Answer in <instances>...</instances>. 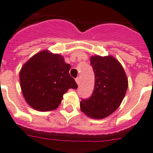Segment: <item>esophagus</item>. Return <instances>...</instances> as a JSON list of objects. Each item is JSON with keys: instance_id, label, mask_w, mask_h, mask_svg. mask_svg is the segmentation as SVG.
<instances>
[{"instance_id": "obj_1", "label": "esophagus", "mask_w": 153, "mask_h": 153, "mask_svg": "<svg viewBox=\"0 0 153 153\" xmlns=\"http://www.w3.org/2000/svg\"><path fill=\"white\" fill-rule=\"evenodd\" d=\"M75 81H76V83L78 84V85H80V82H81V79H80V77H78V78H76V79H75Z\"/></svg>"}]
</instances>
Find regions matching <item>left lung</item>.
<instances>
[{
	"mask_svg": "<svg viewBox=\"0 0 153 153\" xmlns=\"http://www.w3.org/2000/svg\"><path fill=\"white\" fill-rule=\"evenodd\" d=\"M91 65L94 72V88L90 97L82 99L80 107L89 117L103 119L120 105L128 80L120 63L112 56H92Z\"/></svg>",
	"mask_w": 153,
	"mask_h": 153,
	"instance_id": "obj_1",
	"label": "left lung"
}]
</instances>
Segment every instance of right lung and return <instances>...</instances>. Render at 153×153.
<instances>
[{"label": "right lung", "instance_id": "right-lung-1", "mask_svg": "<svg viewBox=\"0 0 153 153\" xmlns=\"http://www.w3.org/2000/svg\"><path fill=\"white\" fill-rule=\"evenodd\" d=\"M70 68L62 56L46 50L29 59L20 72V87L29 105L39 111L56 109L68 89L78 88Z\"/></svg>", "mask_w": 153, "mask_h": 153}]
</instances>
